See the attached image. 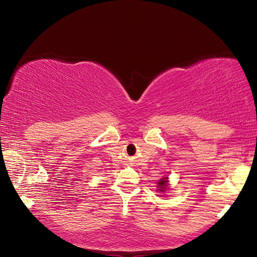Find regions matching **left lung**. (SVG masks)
I'll use <instances>...</instances> for the list:
<instances>
[{"label":"left lung","instance_id":"obj_1","mask_svg":"<svg viewBox=\"0 0 257 257\" xmlns=\"http://www.w3.org/2000/svg\"><path fill=\"white\" fill-rule=\"evenodd\" d=\"M167 183H168V178H162L159 182H158V187H159V191L161 192H165V190L167 189Z\"/></svg>","mask_w":257,"mask_h":257}]
</instances>
